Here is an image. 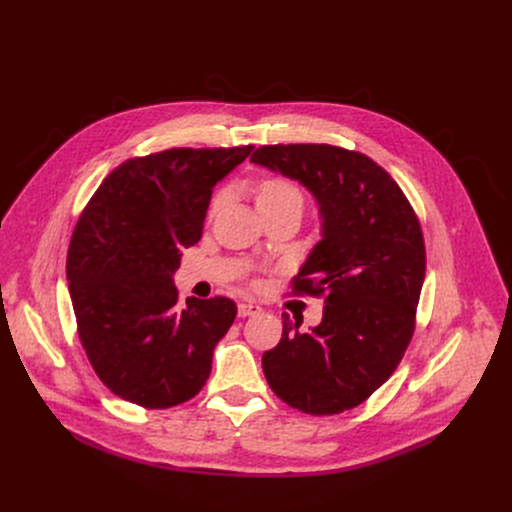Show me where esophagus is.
I'll use <instances>...</instances> for the list:
<instances>
[{
    "label": "esophagus",
    "instance_id": "1",
    "mask_svg": "<svg viewBox=\"0 0 512 512\" xmlns=\"http://www.w3.org/2000/svg\"><path fill=\"white\" fill-rule=\"evenodd\" d=\"M262 308L254 302H239L237 304V314L241 316V319H246V316H252V314H260Z\"/></svg>",
    "mask_w": 512,
    "mask_h": 512
}]
</instances>
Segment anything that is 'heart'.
I'll return each instance as SVG.
<instances>
[{"instance_id": "b5f03b06", "label": "heart", "mask_w": 512, "mask_h": 512, "mask_svg": "<svg viewBox=\"0 0 512 512\" xmlns=\"http://www.w3.org/2000/svg\"><path fill=\"white\" fill-rule=\"evenodd\" d=\"M254 198H256V206L264 208L285 200H302V191L294 181L271 175V177L260 179L254 191ZM221 204H223V191H216L210 200V212H214Z\"/></svg>"}]
</instances>
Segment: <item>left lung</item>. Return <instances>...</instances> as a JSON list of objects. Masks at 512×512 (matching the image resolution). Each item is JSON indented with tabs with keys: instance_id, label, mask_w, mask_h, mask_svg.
<instances>
[{
	"instance_id": "1",
	"label": "left lung",
	"mask_w": 512,
	"mask_h": 512,
	"mask_svg": "<svg viewBox=\"0 0 512 512\" xmlns=\"http://www.w3.org/2000/svg\"><path fill=\"white\" fill-rule=\"evenodd\" d=\"M252 162L298 179L321 204L316 243L291 294L325 298L310 331L283 314L281 342L262 354L273 392L306 415H337L392 373L417 325L425 279L421 223L375 160L329 143L262 145Z\"/></svg>"
}]
</instances>
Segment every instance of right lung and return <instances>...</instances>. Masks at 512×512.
Listing matches in <instances>:
<instances>
[{"instance_id":"1","label":"right lung","mask_w":512,"mask_h":512,"mask_svg":"<svg viewBox=\"0 0 512 512\" xmlns=\"http://www.w3.org/2000/svg\"><path fill=\"white\" fill-rule=\"evenodd\" d=\"M252 150L170 148L125 160L83 208L66 277L83 350L114 396L170 408L210 377L237 306L223 296L179 306L173 273L202 237L212 187Z\"/></svg>"}]
</instances>
